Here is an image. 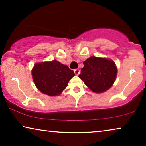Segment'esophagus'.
Listing matches in <instances>:
<instances>
[{
    "label": "esophagus",
    "mask_w": 146,
    "mask_h": 146,
    "mask_svg": "<svg viewBox=\"0 0 146 146\" xmlns=\"http://www.w3.org/2000/svg\"><path fill=\"white\" fill-rule=\"evenodd\" d=\"M74 73L76 75H79L80 73V70L79 69H75L74 70Z\"/></svg>",
    "instance_id": "esophagus-1"
}]
</instances>
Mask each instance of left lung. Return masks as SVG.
<instances>
[{
	"mask_svg": "<svg viewBox=\"0 0 146 146\" xmlns=\"http://www.w3.org/2000/svg\"><path fill=\"white\" fill-rule=\"evenodd\" d=\"M78 77L96 93L104 92L114 83L117 68L113 61L104 58L91 56L83 62Z\"/></svg>",
	"mask_w": 146,
	"mask_h": 146,
	"instance_id": "obj_1",
	"label": "left lung"
}]
</instances>
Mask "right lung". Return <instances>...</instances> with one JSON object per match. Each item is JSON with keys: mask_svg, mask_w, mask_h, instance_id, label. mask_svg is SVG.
<instances>
[{"mask_svg": "<svg viewBox=\"0 0 146 146\" xmlns=\"http://www.w3.org/2000/svg\"><path fill=\"white\" fill-rule=\"evenodd\" d=\"M32 75L36 86L42 93L54 96L60 94L75 74L67 66L53 60L36 64Z\"/></svg>", "mask_w": 146, "mask_h": 146, "instance_id": "obj_1", "label": "right lung"}]
</instances>
